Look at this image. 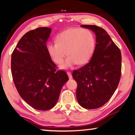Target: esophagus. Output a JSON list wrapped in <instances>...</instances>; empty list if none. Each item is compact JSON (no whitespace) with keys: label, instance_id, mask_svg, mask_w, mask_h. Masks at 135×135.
<instances>
[{"label":"esophagus","instance_id":"1","mask_svg":"<svg viewBox=\"0 0 135 135\" xmlns=\"http://www.w3.org/2000/svg\"><path fill=\"white\" fill-rule=\"evenodd\" d=\"M67 74H68V76H69V78L70 79H72V75L71 72H67Z\"/></svg>","mask_w":135,"mask_h":135}]
</instances>
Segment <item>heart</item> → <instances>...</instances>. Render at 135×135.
<instances>
[{"label": "heart", "instance_id": "heart-1", "mask_svg": "<svg viewBox=\"0 0 135 135\" xmlns=\"http://www.w3.org/2000/svg\"><path fill=\"white\" fill-rule=\"evenodd\" d=\"M95 39L91 31L79 28H70L60 33L57 41L51 42L47 45L51 58L57 64L62 62L66 54L68 56L60 66L67 69L76 65L87 63L93 54ZM66 53H65V51Z\"/></svg>", "mask_w": 135, "mask_h": 135}]
</instances>
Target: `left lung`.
<instances>
[{"instance_id": "8db88e82", "label": "left lung", "mask_w": 135, "mask_h": 135, "mask_svg": "<svg viewBox=\"0 0 135 135\" xmlns=\"http://www.w3.org/2000/svg\"><path fill=\"white\" fill-rule=\"evenodd\" d=\"M96 36V45L90 61L75 70L72 77L76 81V99L85 109H96L111 98L117 88L121 74L120 50L102 27L81 25Z\"/></svg>"}]
</instances>
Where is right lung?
<instances>
[{"label":"right lung","instance_id":"right-lung-1","mask_svg":"<svg viewBox=\"0 0 135 135\" xmlns=\"http://www.w3.org/2000/svg\"><path fill=\"white\" fill-rule=\"evenodd\" d=\"M51 32V28L39 27L27 32L11 56V73L18 92L27 104L41 111L54 107L69 79L65 71L56 70L47 51Z\"/></svg>","mask_w":135,"mask_h":135}]
</instances>
